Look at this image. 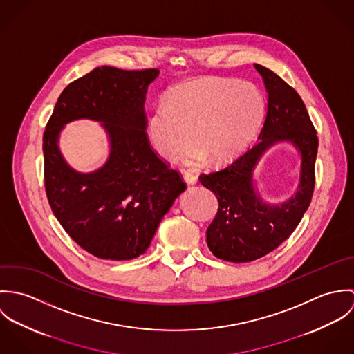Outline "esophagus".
Instances as JSON below:
<instances>
[{
	"instance_id": "1",
	"label": "esophagus",
	"mask_w": 354,
	"mask_h": 354,
	"mask_svg": "<svg viewBox=\"0 0 354 354\" xmlns=\"http://www.w3.org/2000/svg\"><path fill=\"white\" fill-rule=\"evenodd\" d=\"M183 177H184V181H185L188 185H194V184H196V181H198V177H196L194 173H191V171H184Z\"/></svg>"
}]
</instances>
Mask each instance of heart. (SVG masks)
I'll return each mask as SVG.
<instances>
[{"instance_id":"heart-1","label":"heart","mask_w":354,"mask_h":354,"mask_svg":"<svg viewBox=\"0 0 354 354\" xmlns=\"http://www.w3.org/2000/svg\"><path fill=\"white\" fill-rule=\"evenodd\" d=\"M264 115L260 90L245 80L202 79L170 90L147 120L152 147L163 159L174 160L192 140L184 156L188 166L207 158L221 165L245 150Z\"/></svg>"}]
</instances>
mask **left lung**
<instances>
[{"label":"left lung","instance_id":"1","mask_svg":"<svg viewBox=\"0 0 354 354\" xmlns=\"http://www.w3.org/2000/svg\"><path fill=\"white\" fill-rule=\"evenodd\" d=\"M263 76L268 104L256 145L229 166L202 173L199 181L218 199V212L207 229V245L218 259L247 263L278 248L299 226L315 189L316 129L297 91L277 73L254 64ZM289 140L302 152L301 184L295 197L268 206L252 189V170L261 153Z\"/></svg>","mask_w":354,"mask_h":354}]
</instances>
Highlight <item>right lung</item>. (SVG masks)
Returning a JSON list of instances; mask_svg holds the SVG:
<instances>
[{
	"instance_id": "add662e5",
	"label": "right lung",
	"mask_w": 354,
	"mask_h": 354,
	"mask_svg": "<svg viewBox=\"0 0 354 354\" xmlns=\"http://www.w3.org/2000/svg\"><path fill=\"white\" fill-rule=\"evenodd\" d=\"M158 69L98 66L61 93L44 133L45 191L69 237L100 259L129 260L146 252L163 215L187 185L150 145L145 111ZM91 118L111 139L108 162L94 174L72 171L56 146L66 122Z\"/></svg>"
}]
</instances>
